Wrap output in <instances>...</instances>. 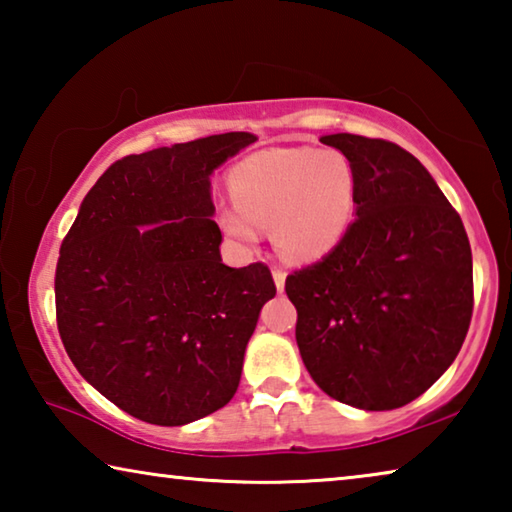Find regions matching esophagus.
<instances>
[{"label":"esophagus","instance_id":"34e87169","mask_svg":"<svg viewBox=\"0 0 512 512\" xmlns=\"http://www.w3.org/2000/svg\"><path fill=\"white\" fill-rule=\"evenodd\" d=\"M273 280H275V289L277 291H284V282H287V271L280 266L273 268Z\"/></svg>","mask_w":512,"mask_h":512}]
</instances>
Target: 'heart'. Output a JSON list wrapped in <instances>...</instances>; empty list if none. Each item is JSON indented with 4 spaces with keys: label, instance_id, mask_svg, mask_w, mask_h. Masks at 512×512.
Segmentation results:
<instances>
[{
    "label": "heart",
    "instance_id": "1",
    "mask_svg": "<svg viewBox=\"0 0 512 512\" xmlns=\"http://www.w3.org/2000/svg\"><path fill=\"white\" fill-rule=\"evenodd\" d=\"M232 201L223 232L255 246L273 228L275 248L293 262H314L341 244L359 205V176L339 149L259 151L230 171Z\"/></svg>",
    "mask_w": 512,
    "mask_h": 512
}]
</instances>
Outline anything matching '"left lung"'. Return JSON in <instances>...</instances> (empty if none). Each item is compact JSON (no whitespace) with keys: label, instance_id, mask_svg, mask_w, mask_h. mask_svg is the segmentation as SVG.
<instances>
[{"label":"left lung","instance_id":"left-lung-1","mask_svg":"<svg viewBox=\"0 0 512 512\" xmlns=\"http://www.w3.org/2000/svg\"><path fill=\"white\" fill-rule=\"evenodd\" d=\"M359 176L357 219L320 262L287 277L311 379L343 404L391 411L452 366L474 307L458 212L418 158L388 140L336 133Z\"/></svg>","mask_w":512,"mask_h":512}]
</instances>
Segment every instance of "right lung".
Returning <instances> with one entry per match:
<instances>
[{"instance_id":"1","label":"right lung","mask_w":512,"mask_h":512,"mask_svg":"<svg viewBox=\"0 0 512 512\" xmlns=\"http://www.w3.org/2000/svg\"><path fill=\"white\" fill-rule=\"evenodd\" d=\"M255 140L223 133L126 155L60 246V339L83 379L137 420L180 427L237 393L275 282L262 262H221L210 176Z\"/></svg>"}]
</instances>
